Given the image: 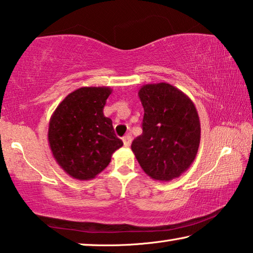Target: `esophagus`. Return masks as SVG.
<instances>
[{"label": "esophagus", "mask_w": 253, "mask_h": 253, "mask_svg": "<svg viewBox=\"0 0 253 253\" xmlns=\"http://www.w3.org/2000/svg\"><path fill=\"white\" fill-rule=\"evenodd\" d=\"M123 142H124V145H125V147H129L131 143V135L128 134V135H126V136H124Z\"/></svg>", "instance_id": "34e87169"}]
</instances>
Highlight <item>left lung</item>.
<instances>
[{"instance_id": "8db88e82", "label": "left lung", "mask_w": 253, "mask_h": 253, "mask_svg": "<svg viewBox=\"0 0 253 253\" xmlns=\"http://www.w3.org/2000/svg\"><path fill=\"white\" fill-rule=\"evenodd\" d=\"M144 110L142 133L131 143L138 164L151 179L170 181L189 169L201 142V123L193 101L166 83L138 90Z\"/></svg>"}]
</instances>
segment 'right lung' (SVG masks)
<instances>
[{"label":"right lung","instance_id":"right-lung-1","mask_svg":"<svg viewBox=\"0 0 253 253\" xmlns=\"http://www.w3.org/2000/svg\"><path fill=\"white\" fill-rule=\"evenodd\" d=\"M110 87H83L70 92L52 113L48 141L55 161L64 172L80 181L91 180L123 147L112 120L103 109Z\"/></svg>","mask_w":253,"mask_h":253}]
</instances>
